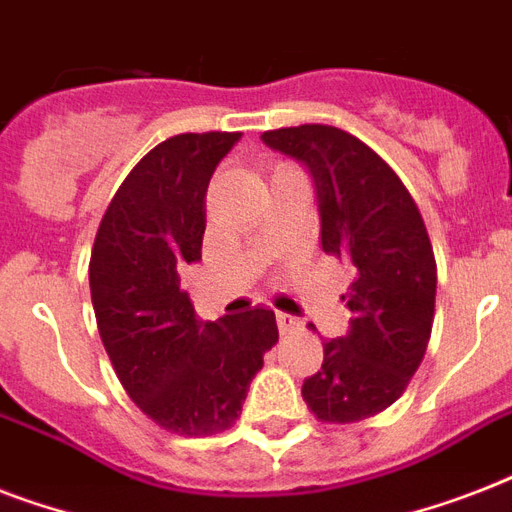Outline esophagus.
I'll return each mask as SVG.
<instances>
[{
	"instance_id": "34e87169",
	"label": "esophagus",
	"mask_w": 512,
	"mask_h": 512,
	"mask_svg": "<svg viewBox=\"0 0 512 512\" xmlns=\"http://www.w3.org/2000/svg\"><path fill=\"white\" fill-rule=\"evenodd\" d=\"M276 324H279L281 335H287V332H295L300 327V321L295 316H289V313H276Z\"/></svg>"
}]
</instances>
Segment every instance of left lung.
<instances>
[{"label":"left lung","instance_id":"obj_1","mask_svg":"<svg viewBox=\"0 0 512 512\" xmlns=\"http://www.w3.org/2000/svg\"><path fill=\"white\" fill-rule=\"evenodd\" d=\"M311 172L321 249L356 268L342 295L353 313L345 337L324 342V364L303 382L321 422H358L388 409L428 350L436 308V257L412 193L348 132L300 124L260 135Z\"/></svg>","mask_w":512,"mask_h":512}]
</instances>
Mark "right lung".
Here are the masks:
<instances>
[{"mask_svg":"<svg viewBox=\"0 0 512 512\" xmlns=\"http://www.w3.org/2000/svg\"><path fill=\"white\" fill-rule=\"evenodd\" d=\"M239 138L185 132L151 148L119 185L92 247V305L116 377L180 436L231 428L279 340L268 308L199 321L180 289V271L201 260L209 177Z\"/></svg>","mask_w":512,"mask_h":512,"instance_id":"right-lung-1","label":"right lung"}]
</instances>
